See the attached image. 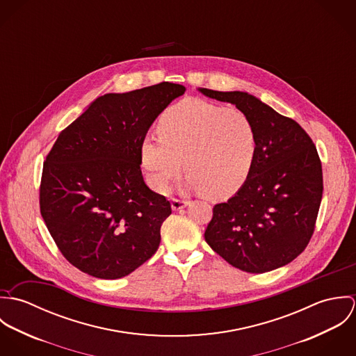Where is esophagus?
<instances>
[{
	"label": "esophagus",
	"mask_w": 356,
	"mask_h": 356,
	"mask_svg": "<svg viewBox=\"0 0 356 356\" xmlns=\"http://www.w3.org/2000/svg\"><path fill=\"white\" fill-rule=\"evenodd\" d=\"M186 205H189V202H184V200H178V199H172V202H171V208L174 211H179V209L185 208Z\"/></svg>",
	"instance_id": "esophagus-1"
}]
</instances>
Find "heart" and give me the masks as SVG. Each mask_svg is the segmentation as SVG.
Segmentation results:
<instances>
[{"label": "heart", "mask_w": 356, "mask_h": 356, "mask_svg": "<svg viewBox=\"0 0 356 356\" xmlns=\"http://www.w3.org/2000/svg\"><path fill=\"white\" fill-rule=\"evenodd\" d=\"M157 133L141 143V160L159 192L181 174L182 161L188 185L212 200L233 196L251 175L257 133L238 109L188 99L160 116Z\"/></svg>", "instance_id": "obj_1"}]
</instances>
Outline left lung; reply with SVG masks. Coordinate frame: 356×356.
Masks as SVG:
<instances>
[{
  "mask_svg": "<svg viewBox=\"0 0 356 356\" xmlns=\"http://www.w3.org/2000/svg\"><path fill=\"white\" fill-rule=\"evenodd\" d=\"M245 113L257 133V154L244 186L216 204L207 244L233 267L266 273L302 254L322 200V165L302 126L245 92L199 89Z\"/></svg>",
  "mask_w": 356,
  "mask_h": 356,
  "instance_id": "obj_1",
  "label": "left lung"
}]
</instances>
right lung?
<instances>
[{
    "instance_id": "obj_1",
    "label": "right lung",
    "mask_w": 356,
    "mask_h": 356,
    "mask_svg": "<svg viewBox=\"0 0 356 356\" xmlns=\"http://www.w3.org/2000/svg\"><path fill=\"white\" fill-rule=\"evenodd\" d=\"M185 90L161 82L104 95L58 134L44 163L40 207L60 252L81 271L122 278L157 251L171 204L144 182L141 143Z\"/></svg>"
}]
</instances>
